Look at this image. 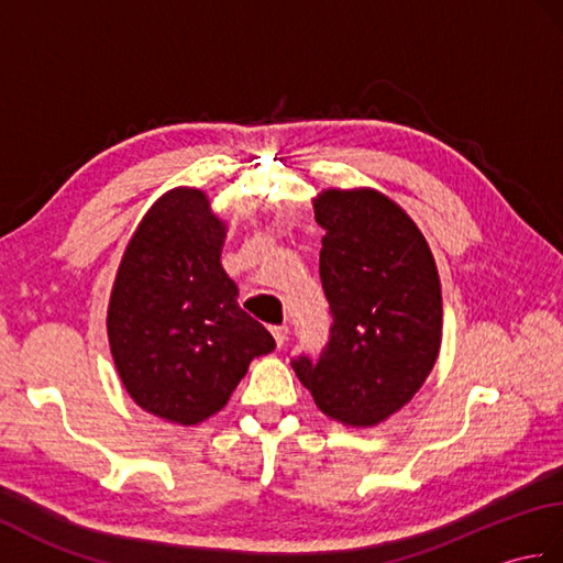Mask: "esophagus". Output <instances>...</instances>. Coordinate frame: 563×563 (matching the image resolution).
Listing matches in <instances>:
<instances>
[{"mask_svg":"<svg viewBox=\"0 0 563 563\" xmlns=\"http://www.w3.org/2000/svg\"><path fill=\"white\" fill-rule=\"evenodd\" d=\"M271 333H273L275 343H278V349H283L285 341H288V327H273Z\"/></svg>","mask_w":563,"mask_h":563,"instance_id":"34e87169","label":"esophagus"}]
</instances>
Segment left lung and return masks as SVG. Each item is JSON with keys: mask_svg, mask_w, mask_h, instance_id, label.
<instances>
[{"mask_svg": "<svg viewBox=\"0 0 563 563\" xmlns=\"http://www.w3.org/2000/svg\"><path fill=\"white\" fill-rule=\"evenodd\" d=\"M319 275L331 307L329 345L295 375L321 413L353 428L387 421L413 399L442 341V295L426 236L375 188H329L314 198Z\"/></svg>", "mask_w": 563, "mask_h": 563, "instance_id": "left-lung-1", "label": "left lung"}]
</instances>
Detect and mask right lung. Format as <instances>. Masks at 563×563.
<instances>
[{"mask_svg":"<svg viewBox=\"0 0 563 563\" xmlns=\"http://www.w3.org/2000/svg\"><path fill=\"white\" fill-rule=\"evenodd\" d=\"M224 236L206 190L178 186L145 212L115 273L106 317L115 369L130 399L169 423L224 409L249 363L275 349L236 302Z\"/></svg>","mask_w":563,"mask_h":563,"instance_id":"1","label":"right lung"}]
</instances>
